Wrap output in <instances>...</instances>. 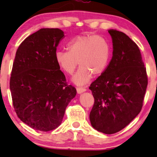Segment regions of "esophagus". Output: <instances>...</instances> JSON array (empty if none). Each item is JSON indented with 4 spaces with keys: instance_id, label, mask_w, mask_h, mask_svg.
Segmentation results:
<instances>
[{
    "instance_id": "obj_1",
    "label": "esophagus",
    "mask_w": 157,
    "mask_h": 157,
    "mask_svg": "<svg viewBox=\"0 0 157 157\" xmlns=\"http://www.w3.org/2000/svg\"><path fill=\"white\" fill-rule=\"evenodd\" d=\"M76 90H77V93L81 94V93H83V92L86 91V88H83V87H77Z\"/></svg>"
}]
</instances>
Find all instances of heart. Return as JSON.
<instances>
[{
	"instance_id": "b5f03b06",
	"label": "heart",
	"mask_w": 157,
	"mask_h": 157,
	"mask_svg": "<svg viewBox=\"0 0 157 157\" xmlns=\"http://www.w3.org/2000/svg\"><path fill=\"white\" fill-rule=\"evenodd\" d=\"M67 48L56 52V61L68 74H72L79 63L81 68L73 78L78 85L86 83L92 74L95 76L102 74L110 61V46L103 36H77L68 42Z\"/></svg>"
}]
</instances>
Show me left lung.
<instances>
[{"label": "left lung", "instance_id": "8db88e82", "mask_svg": "<svg viewBox=\"0 0 157 157\" xmlns=\"http://www.w3.org/2000/svg\"><path fill=\"white\" fill-rule=\"evenodd\" d=\"M113 56L89 89L94 104L89 118L93 127L106 134L119 132L140 112L148 84L147 69L136 43L111 29Z\"/></svg>", "mask_w": 157, "mask_h": 157}]
</instances>
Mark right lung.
Listing matches in <instances>:
<instances>
[{"label":"right lung","instance_id":"add662e5","mask_svg":"<svg viewBox=\"0 0 157 157\" xmlns=\"http://www.w3.org/2000/svg\"><path fill=\"white\" fill-rule=\"evenodd\" d=\"M63 37L61 29H41L17 49L10 78L13 105L19 119L35 130L56 128L76 94L55 59Z\"/></svg>","mask_w":157,"mask_h":157}]
</instances>
